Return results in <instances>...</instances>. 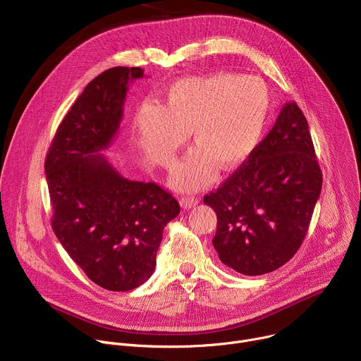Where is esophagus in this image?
<instances>
[{
    "label": "esophagus",
    "instance_id": "esophagus-1",
    "mask_svg": "<svg viewBox=\"0 0 361 361\" xmlns=\"http://www.w3.org/2000/svg\"><path fill=\"white\" fill-rule=\"evenodd\" d=\"M180 204H181V207L183 209H192V207H195V205L198 204V198H195V197H183L181 200H180Z\"/></svg>",
    "mask_w": 361,
    "mask_h": 361
}]
</instances>
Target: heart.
I'll return each instance as SVG.
<instances>
[{"label":"heart","instance_id":"heart-1","mask_svg":"<svg viewBox=\"0 0 361 361\" xmlns=\"http://www.w3.org/2000/svg\"><path fill=\"white\" fill-rule=\"evenodd\" d=\"M271 95L255 77L217 73L187 77L167 91L161 107L144 106L135 118L147 156L170 167L192 134L198 148L176 171V184L197 190L213 178L216 166L230 171L259 147L269 123Z\"/></svg>","mask_w":361,"mask_h":361}]
</instances>
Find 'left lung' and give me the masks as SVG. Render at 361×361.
Returning <instances> with one entry per match:
<instances>
[{"instance_id":"8db88e82","label":"left lung","mask_w":361,"mask_h":361,"mask_svg":"<svg viewBox=\"0 0 361 361\" xmlns=\"http://www.w3.org/2000/svg\"><path fill=\"white\" fill-rule=\"evenodd\" d=\"M322 184L307 120L286 102L252 156L204 195L217 214L213 245L221 263L244 276L286 264L305 237Z\"/></svg>"}]
</instances>
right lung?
<instances>
[{
  "instance_id": "right-lung-1",
  "label": "right lung",
  "mask_w": 361,
  "mask_h": 361,
  "mask_svg": "<svg viewBox=\"0 0 361 361\" xmlns=\"http://www.w3.org/2000/svg\"><path fill=\"white\" fill-rule=\"evenodd\" d=\"M142 77L140 67H114L88 82L45 159L53 230L87 277L110 291L151 277L163 230L180 214L170 192L123 177L101 154L118 133L128 84Z\"/></svg>"
}]
</instances>
